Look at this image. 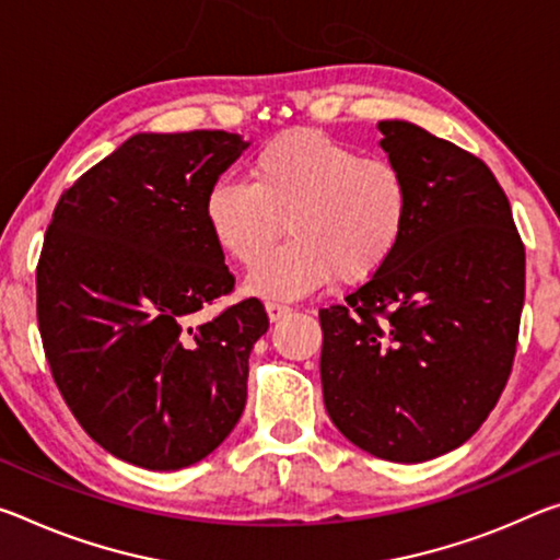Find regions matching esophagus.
<instances>
[{"label": "esophagus", "mask_w": 560, "mask_h": 560, "mask_svg": "<svg viewBox=\"0 0 560 560\" xmlns=\"http://www.w3.org/2000/svg\"><path fill=\"white\" fill-rule=\"evenodd\" d=\"M291 312V308L287 304H279V301H266V314H269L271 322H279V318H283Z\"/></svg>", "instance_id": "esophagus-1"}]
</instances>
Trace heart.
Segmentation results:
<instances>
[{
	"label": "heart",
	"mask_w": 560,
	"mask_h": 560,
	"mask_svg": "<svg viewBox=\"0 0 560 560\" xmlns=\"http://www.w3.org/2000/svg\"><path fill=\"white\" fill-rule=\"evenodd\" d=\"M203 221L238 264L259 259L287 221L291 238L248 271L244 289L289 301L331 279L376 277L406 236L411 186L388 159L363 156L326 131L299 127L266 141L248 164V182L211 184Z\"/></svg>",
	"instance_id": "obj_1"
}]
</instances>
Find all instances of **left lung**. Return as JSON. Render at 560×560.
Returning a JSON list of instances; mask_svg holds the SVG:
<instances>
[{"mask_svg": "<svg viewBox=\"0 0 560 560\" xmlns=\"http://www.w3.org/2000/svg\"><path fill=\"white\" fill-rule=\"evenodd\" d=\"M411 186L392 261L322 308L324 404L353 446L421 464L481 429L509 381L526 294L511 203L481 159L411 121H378Z\"/></svg>", "mask_w": 560, "mask_h": 560, "instance_id": "left-lung-1", "label": "left lung"}]
</instances>
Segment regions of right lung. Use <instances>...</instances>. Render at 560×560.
Masks as SVG:
<instances>
[{
    "instance_id": "right-lung-1",
    "label": "right lung",
    "mask_w": 560,
    "mask_h": 560,
    "mask_svg": "<svg viewBox=\"0 0 560 560\" xmlns=\"http://www.w3.org/2000/svg\"><path fill=\"white\" fill-rule=\"evenodd\" d=\"M248 141L135 135L61 194L37 266V318L69 411L104 451L149 471L207 458L242 419L248 353L269 328L234 289L203 197Z\"/></svg>"
}]
</instances>
